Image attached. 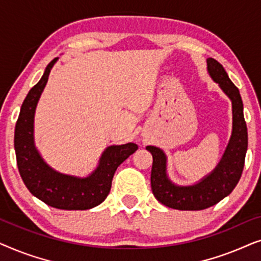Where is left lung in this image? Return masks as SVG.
Returning <instances> with one entry per match:
<instances>
[{"instance_id": "obj_1", "label": "left lung", "mask_w": 261, "mask_h": 261, "mask_svg": "<svg viewBox=\"0 0 261 261\" xmlns=\"http://www.w3.org/2000/svg\"><path fill=\"white\" fill-rule=\"evenodd\" d=\"M206 65L210 77L230 98L233 108V132L219 165L197 184L179 187L167 177L165 153L154 146L146 147L153 156L151 171L153 195L162 204L177 210H203L215 205L234 190L245 165L248 137L240 92L217 60L206 59Z\"/></svg>"}]
</instances>
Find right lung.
Instances as JSON below:
<instances>
[{
    "label": "right lung",
    "instance_id": "1",
    "mask_svg": "<svg viewBox=\"0 0 261 261\" xmlns=\"http://www.w3.org/2000/svg\"><path fill=\"white\" fill-rule=\"evenodd\" d=\"M57 60L55 58L48 64L41 80L31 89L21 106L14 135L16 163L24 185L40 201L57 209L87 210L107 198L116 169L137 151L138 145L128 142L109 146L102 153L96 170L85 178L57 172L44 162L34 146V113Z\"/></svg>",
    "mask_w": 261,
    "mask_h": 261
}]
</instances>
